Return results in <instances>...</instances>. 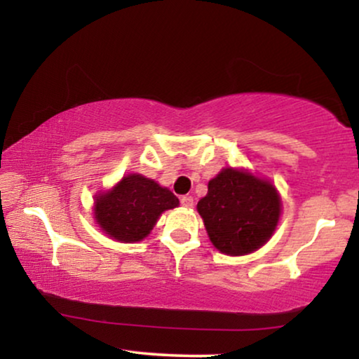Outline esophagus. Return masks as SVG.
<instances>
[{"label": "esophagus", "instance_id": "obj_1", "mask_svg": "<svg viewBox=\"0 0 359 359\" xmlns=\"http://www.w3.org/2000/svg\"><path fill=\"white\" fill-rule=\"evenodd\" d=\"M193 204L194 199L191 198V196H183V198H181V205H183V208H193Z\"/></svg>", "mask_w": 359, "mask_h": 359}]
</instances>
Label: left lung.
Listing matches in <instances>:
<instances>
[{
    "label": "left lung",
    "instance_id": "8db88e82",
    "mask_svg": "<svg viewBox=\"0 0 359 359\" xmlns=\"http://www.w3.org/2000/svg\"><path fill=\"white\" fill-rule=\"evenodd\" d=\"M210 242L232 257L252 253L276 230L281 199L274 186L247 170L224 168L198 203Z\"/></svg>",
    "mask_w": 359,
    "mask_h": 359
}]
</instances>
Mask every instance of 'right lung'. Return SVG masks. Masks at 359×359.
<instances>
[{"label": "right lung", "instance_id": "add662e5", "mask_svg": "<svg viewBox=\"0 0 359 359\" xmlns=\"http://www.w3.org/2000/svg\"><path fill=\"white\" fill-rule=\"evenodd\" d=\"M178 198L170 189L132 173L112 189L96 196L95 219L109 237L124 243L140 242L155 227L161 212L178 208Z\"/></svg>", "mask_w": 359, "mask_h": 359}]
</instances>
